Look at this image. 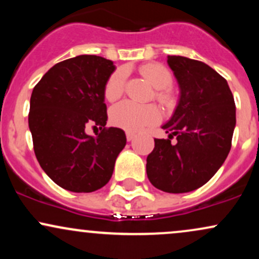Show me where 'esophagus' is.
Wrapping results in <instances>:
<instances>
[{
	"label": "esophagus",
	"mask_w": 259,
	"mask_h": 259,
	"mask_svg": "<svg viewBox=\"0 0 259 259\" xmlns=\"http://www.w3.org/2000/svg\"><path fill=\"white\" fill-rule=\"evenodd\" d=\"M126 140L127 141H132V140H134V138H135V134L132 133V132H126Z\"/></svg>",
	"instance_id": "34e87169"
}]
</instances>
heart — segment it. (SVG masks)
Segmentation results:
<instances>
[{"label":"heart","mask_w":259,"mask_h":259,"mask_svg":"<svg viewBox=\"0 0 259 259\" xmlns=\"http://www.w3.org/2000/svg\"><path fill=\"white\" fill-rule=\"evenodd\" d=\"M140 73L157 89L156 97L164 105H170L173 97L167 88L173 82V76L168 68L159 63H148L140 68ZM126 70L124 68L114 70L107 79L103 94L108 101L118 100L125 88ZM109 119L113 125L129 132H138L145 126L156 124L160 119V111L156 105H139L133 101H123L113 106L109 112Z\"/></svg>","instance_id":"heart-1"}]
</instances>
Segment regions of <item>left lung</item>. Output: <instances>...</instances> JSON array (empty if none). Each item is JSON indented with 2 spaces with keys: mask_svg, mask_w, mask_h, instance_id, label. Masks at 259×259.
Here are the masks:
<instances>
[{
  "mask_svg": "<svg viewBox=\"0 0 259 259\" xmlns=\"http://www.w3.org/2000/svg\"><path fill=\"white\" fill-rule=\"evenodd\" d=\"M167 62L180 99L173 117L162 126L169 139H154L146 171L154 187L183 194L204 185L227 159L236 109L227 80L209 65L181 56H168ZM174 136L177 142L171 144Z\"/></svg>",
  "mask_w": 259,
  "mask_h": 259,
  "instance_id": "left-lung-1",
  "label": "left lung"
}]
</instances>
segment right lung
Returning <instances> with one entry per match:
<instances>
[{"label": "right lung", "mask_w": 259, "mask_h": 259, "mask_svg": "<svg viewBox=\"0 0 259 259\" xmlns=\"http://www.w3.org/2000/svg\"><path fill=\"white\" fill-rule=\"evenodd\" d=\"M115 67L100 56L81 55L55 64L35 85L29 129L41 168L58 186L92 192L108 183L125 133L106 127L103 89ZM101 133L88 136L86 125Z\"/></svg>", "instance_id": "add662e5"}]
</instances>
